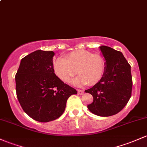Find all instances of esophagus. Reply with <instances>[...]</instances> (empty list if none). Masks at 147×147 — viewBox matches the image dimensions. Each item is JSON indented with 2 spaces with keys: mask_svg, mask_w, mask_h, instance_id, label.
<instances>
[{
  "mask_svg": "<svg viewBox=\"0 0 147 147\" xmlns=\"http://www.w3.org/2000/svg\"><path fill=\"white\" fill-rule=\"evenodd\" d=\"M77 92H78V94H80V95L84 94V91L83 90H80V89L77 90Z\"/></svg>",
  "mask_w": 147,
  "mask_h": 147,
  "instance_id": "obj_1",
  "label": "esophagus"
}]
</instances>
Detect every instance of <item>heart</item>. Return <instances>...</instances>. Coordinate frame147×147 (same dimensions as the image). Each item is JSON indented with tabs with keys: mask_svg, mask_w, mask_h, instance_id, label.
<instances>
[{
	"mask_svg": "<svg viewBox=\"0 0 147 147\" xmlns=\"http://www.w3.org/2000/svg\"><path fill=\"white\" fill-rule=\"evenodd\" d=\"M56 75L64 82H69L79 74L73 84L76 86L94 85L100 81L106 70V61L102 56L85 50L70 53L65 58H57L53 63Z\"/></svg>",
	"mask_w": 147,
	"mask_h": 147,
	"instance_id": "heart-1",
	"label": "heart"
}]
</instances>
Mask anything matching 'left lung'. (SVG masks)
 <instances>
[{
	"mask_svg": "<svg viewBox=\"0 0 147 147\" xmlns=\"http://www.w3.org/2000/svg\"><path fill=\"white\" fill-rule=\"evenodd\" d=\"M100 49L106 61L105 73L98 83L85 91L93 98L87 107L96 115L109 117L122 110L131 97V71L121 51L107 46H100Z\"/></svg>",
	"mask_w": 147,
	"mask_h": 147,
	"instance_id": "8db88e82",
	"label": "left lung"
}]
</instances>
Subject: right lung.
I'll list each match as a JSON object with an SVG mask.
<instances>
[{"mask_svg":"<svg viewBox=\"0 0 147 147\" xmlns=\"http://www.w3.org/2000/svg\"><path fill=\"white\" fill-rule=\"evenodd\" d=\"M54 51L37 50L23 58L15 75L16 92L23 110L33 119L49 122L60 117L67 100L77 94L53 70Z\"/></svg>","mask_w":147,"mask_h":147,"instance_id":"obj_1","label":"right lung"}]
</instances>
